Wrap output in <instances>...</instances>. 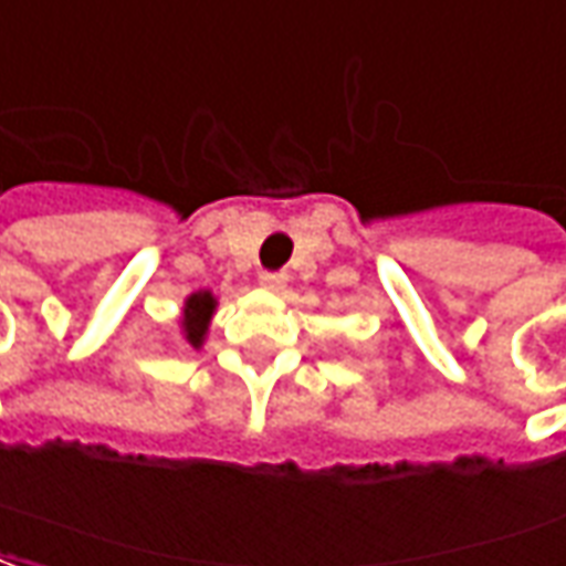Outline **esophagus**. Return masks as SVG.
Wrapping results in <instances>:
<instances>
[{
  "instance_id": "34e87169",
  "label": "esophagus",
  "mask_w": 566,
  "mask_h": 566,
  "mask_svg": "<svg viewBox=\"0 0 566 566\" xmlns=\"http://www.w3.org/2000/svg\"><path fill=\"white\" fill-rule=\"evenodd\" d=\"M259 283H262L264 290L280 292V290H283V286H286V274H274V271H262V274H259Z\"/></svg>"
}]
</instances>
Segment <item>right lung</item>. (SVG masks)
Wrapping results in <instances>:
<instances>
[{"label": "right lung", "mask_w": 566, "mask_h": 566, "mask_svg": "<svg viewBox=\"0 0 566 566\" xmlns=\"http://www.w3.org/2000/svg\"><path fill=\"white\" fill-rule=\"evenodd\" d=\"M216 307H219V298L210 290H198L188 295L186 304H182V314H179V332H182V340L188 347H195V350L203 347Z\"/></svg>", "instance_id": "1"}]
</instances>
